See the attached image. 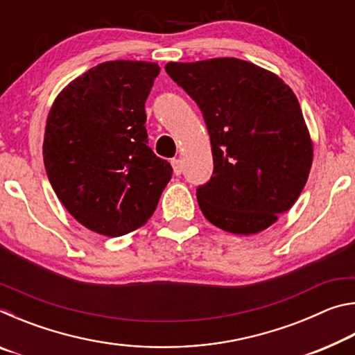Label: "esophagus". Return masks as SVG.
<instances>
[{
    "label": "esophagus",
    "mask_w": 355,
    "mask_h": 355,
    "mask_svg": "<svg viewBox=\"0 0 355 355\" xmlns=\"http://www.w3.org/2000/svg\"><path fill=\"white\" fill-rule=\"evenodd\" d=\"M171 164H172V169H173V173H175V175H180V173L183 172V164H182V159H177V158H173V159L171 161Z\"/></svg>",
    "instance_id": "esophagus-1"
}]
</instances>
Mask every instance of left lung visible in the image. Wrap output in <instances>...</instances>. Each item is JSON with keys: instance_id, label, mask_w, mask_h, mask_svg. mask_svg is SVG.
I'll use <instances>...</instances> for the list:
<instances>
[{"instance_id": "obj_1", "label": "left lung", "mask_w": 355, "mask_h": 355, "mask_svg": "<svg viewBox=\"0 0 355 355\" xmlns=\"http://www.w3.org/2000/svg\"><path fill=\"white\" fill-rule=\"evenodd\" d=\"M166 70L203 112L214 171L197 189L213 225L255 235L290 209L307 183L313 141L291 87L236 58L167 62Z\"/></svg>"}]
</instances>
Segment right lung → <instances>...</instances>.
<instances>
[{"mask_svg": "<svg viewBox=\"0 0 355 355\" xmlns=\"http://www.w3.org/2000/svg\"><path fill=\"white\" fill-rule=\"evenodd\" d=\"M147 61H107L70 81L48 112L44 163L67 211L122 236L152 218L172 167L147 146L146 100L159 75Z\"/></svg>", "mask_w": 355, "mask_h": 355, "instance_id": "1", "label": "right lung"}]
</instances>
